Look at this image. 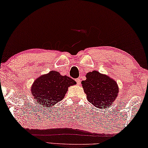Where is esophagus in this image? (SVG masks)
Returning a JSON list of instances; mask_svg holds the SVG:
<instances>
[{
	"label": "esophagus",
	"mask_w": 148,
	"mask_h": 148,
	"mask_svg": "<svg viewBox=\"0 0 148 148\" xmlns=\"http://www.w3.org/2000/svg\"><path fill=\"white\" fill-rule=\"evenodd\" d=\"M75 81H76V82H77V85H80V84H81V79H79V78H77V79H75Z\"/></svg>",
	"instance_id": "obj_1"
}]
</instances>
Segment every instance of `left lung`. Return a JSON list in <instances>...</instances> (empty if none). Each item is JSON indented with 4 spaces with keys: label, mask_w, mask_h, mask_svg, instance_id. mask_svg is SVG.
I'll return each mask as SVG.
<instances>
[{
    "label": "left lung",
    "mask_w": 148,
    "mask_h": 148,
    "mask_svg": "<svg viewBox=\"0 0 148 148\" xmlns=\"http://www.w3.org/2000/svg\"><path fill=\"white\" fill-rule=\"evenodd\" d=\"M86 78L81 83L88 101L101 109L111 105L119 92L116 81L96 70L87 73Z\"/></svg>",
    "instance_id": "left-lung-1"
}]
</instances>
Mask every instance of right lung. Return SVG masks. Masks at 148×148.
Here are the masks:
<instances>
[{"instance_id":"right-lung-1","label":"right lung","mask_w":148,"mask_h":148,"mask_svg":"<svg viewBox=\"0 0 148 148\" xmlns=\"http://www.w3.org/2000/svg\"><path fill=\"white\" fill-rule=\"evenodd\" d=\"M76 84V81L58 71H51L38 77L31 87L34 100L44 107H51L62 101L68 88Z\"/></svg>"}]
</instances>
